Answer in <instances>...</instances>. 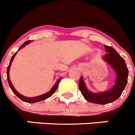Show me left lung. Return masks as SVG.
Here are the masks:
<instances>
[{
	"instance_id": "obj_1",
	"label": "left lung",
	"mask_w": 135,
	"mask_h": 135,
	"mask_svg": "<svg viewBox=\"0 0 135 135\" xmlns=\"http://www.w3.org/2000/svg\"><path fill=\"white\" fill-rule=\"evenodd\" d=\"M107 53L103 58L111 65L116 73V81L113 87L110 90L100 93H93L87 89L85 84L81 77L79 81V87L82 95L87 101L100 105H105L117 100L122 93L128 81V69L124 58L119 56L115 50L111 47L105 45Z\"/></svg>"
}]
</instances>
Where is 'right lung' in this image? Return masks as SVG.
<instances>
[{"instance_id":"1","label":"right lung","mask_w":135,"mask_h":135,"mask_svg":"<svg viewBox=\"0 0 135 135\" xmlns=\"http://www.w3.org/2000/svg\"><path fill=\"white\" fill-rule=\"evenodd\" d=\"M30 41H27L26 42H25L24 43H23V44L21 45L20 47V49H19V50H20V49H22V48L24 47L26 45H27V44H28L29 43H30ZM16 54H17V52H16V53L13 55L12 58H11V60H10V62H9V66H8V67H7V80H8V82H9V86H10V88H11V90H12L13 92V93L15 94H16V95L17 96L18 98H20L22 100H23V101H24V102H26V103H37V102L41 101V100H45V99H47V98H49V97H51V96L52 95V94H53L55 92H56V90H57V88H58V84H59V83H60V79H61V77L60 78H59L58 80H57V81L56 82V84L54 85V86L52 87V88L51 89V90H50V92H47V93L44 94H43V95L38 96V97H30H30H24V96L20 94L19 93V92H17L16 89L14 88V87L13 86L12 84H11V81H10V79H9V69H10V66H11V62H12L13 60L14 57H15V56L16 55Z\"/></svg>"}]
</instances>
